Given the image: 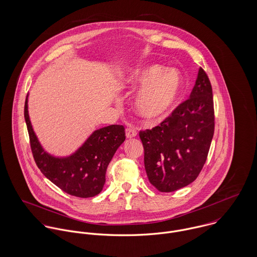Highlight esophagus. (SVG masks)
Here are the masks:
<instances>
[{"mask_svg": "<svg viewBox=\"0 0 257 257\" xmlns=\"http://www.w3.org/2000/svg\"><path fill=\"white\" fill-rule=\"evenodd\" d=\"M137 135H138V132H137V130L134 128V127H127V128L125 130V136H126L127 139L135 138V137H137Z\"/></svg>", "mask_w": 257, "mask_h": 257, "instance_id": "esophagus-1", "label": "esophagus"}]
</instances>
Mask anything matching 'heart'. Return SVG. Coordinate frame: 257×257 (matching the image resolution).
<instances>
[{"label": "heart", "mask_w": 257, "mask_h": 257, "mask_svg": "<svg viewBox=\"0 0 257 257\" xmlns=\"http://www.w3.org/2000/svg\"><path fill=\"white\" fill-rule=\"evenodd\" d=\"M128 85H145L135 99V108L140 115L149 120L165 117L178 102L182 90L181 74L173 68L148 65L130 74Z\"/></svg>", "instance_id": "1"}]
</instances>
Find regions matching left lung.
<instances>
[{
	"label": "left lung",
	"instance_id": "1",
	"mask_svg": "<svg viewBox=\"0 0 257 257\" xmlns=\"http://www.w3.org/2000/svg\"><path fill=\"white\" fill-rule=\"evenodd\" d=\"M215 131L212 85L203 68L188 100L159 125L140 132L149 182L160 192L192 183L207 160Z\"/></svg>",
	"mask_w": 257,
	"mask_h": 257
}]
</instances>
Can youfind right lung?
I'll return each mask as SVG.
<instances>
[{"label": "right lung", "instance_id": "1", "mask_svg": "<svg viewBox=\"0 0 257 257\" xmlns=\"http://www.w3.org/2000/svg\"><path fill=\"white\" fill-rule=\"evenodd\" d=\"M25 119L35 161L47 179L65 193L80 198L94 197L103 190L108 165L125 140L123 125L111 124L97 130L70 156L54 157L44 151L33 130L28 111V96Z\"/></svg>", "mask_w": 257, "mask_h": 257}]
</instances>
